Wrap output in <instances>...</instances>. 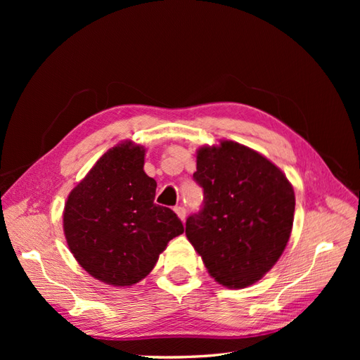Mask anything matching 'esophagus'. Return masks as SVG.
Segmentation results:
<instances>
[{
    "mask_svg": "<svg viewBox=\"0 0 360 360\" xmlns=\"http://www.w3.org/2000/svg\"><path fill=\"white\" fill-rule=\"evenodd\" d=\"M174 210H176V213H177V216L180 217V219L184 222V219H186V209H184V207L183 205H177L176 207V209H174Z\"/></svg>",
    "mask_w": 360,
    "mask_h": 360,
    "instance_id": "1",
    "label": "esophagus"
}]
</instances>
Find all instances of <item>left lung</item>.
Here are the masks:
<instances>
[{
  "label": "left lung",
  "mask_w": 360,
  "mask_h": 360,
  "mask_svg": "<svg viewBox=\"0 0 360 360\" xmlns=\"http://www.w3.org/2000/svg\"><path fill=\"white\" fill-rule=\"evenodd\" d=\"M193 180L204 202L188 217V240L219 284L252 285L288 243L296 205L291 183L267 158L234 141L201 147Z\"/></svg>",
  "instance_id": "8db88e82"
}]
</instances>
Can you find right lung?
I'll list each match as a JSON object with an SVG mask.
<instances>
[{
  "label": "right lung",
  "instance_id": "add662e5",
  "mask_svg": "<svg viewBox=\"0 0 360 360\" xmlns=\"http://www.w3.org/2000/svg\"><path fill=\"white\" fill-rule=\"evenodd\" d=\"M143 146L110 148L76 186L64 205L63 228L70 252L108 285L129 287L144 279L181 221L155 204L156 181L144 172Z\"/></svg>",
  "mask_w": 360,
  "mask_h": 360
}]
</instances>
